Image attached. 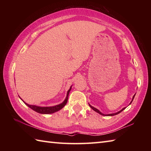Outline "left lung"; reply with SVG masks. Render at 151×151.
<instances>
[{
  "mask_svg": "<svg viewBox=\"0 0 151 151\" xmlns=\"http://www.w3.org/2000/svg\"><path fill=\"white\" fill-rule=\"evenodd\" d=\"M134 97H135V95H134V96H133V98H132V101H131V102H130V104H131V103H132V101H133V99H134ZM89 106H90L92 109H93V110L95 111H96V112H97V113H99V114H101V115H104V116H106V115H108V116H112V115H117V114H119L120 113V112H121L122 111H123V110H124V109H125V108H123V109H122V110H120L119 111H118V112H117V113H115V114H108V115H105V114H102L101 113V112L100 111H99V110H97V108H94V107H93L92 106H91L90 104H89Z\"/></svg>",
  "mask_w": 151,
  "mask_h": 151,
  "instance_id": "obj_1",
  "label": "left lung"
}]
</instances>
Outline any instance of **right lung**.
Listing matches in <instances>:
<instances>
[{"mask_svg": "<svg viewBox=\"0 0 151 151\" xmlns=\"http://www.w3.org/2000/svg\"><path fill=\"white\" fill-rule=\"evenodd\" d=\"M70 89H71V87L70 88V89H69V91H67V97L65 99V101H64L62 103H61L60 104L58 105H56V106H51V107H40V106H35V105H30V104H28L26 102H24L25 104H26L28 107L30 108L31 109H32L33 110L36 111L37 113H40V114H52L54 113V112L59 111L61 109L63 108L64 106H65V105L67 104V100H68V96H69V91H70Z\"/></svg>", "mask_w": 151, "mask_h": 151, "instance_id": "obj_1", "label": "right lung"}]
</instances>
